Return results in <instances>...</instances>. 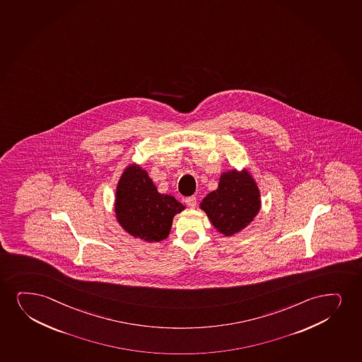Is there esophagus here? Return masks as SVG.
Segmentation results:
<instances>
[{"label":"esophagus","mask_w":362,"mask_h":362,"mask_svg":"<svg viewBox=\"0 0 362 362\" xmlns=\"http://www.w3.org/2000/svg\"><path fill=\"white\" fill-rule=\"evenodd\" d=\"M185 204H187V207H190V209H195V207H197V197H187V199H185Z\"/></svg>","instance_id":"1"}]
</instances>
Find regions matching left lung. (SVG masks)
<instances>
[{"label":"left lung","mask_w":362,"mask_h":362,"mask_svg":"<svg viewBox=\"0 0 362 362\" xmlns=\"http://www.w3.org/2000/svg\"><path fill=\"white\" fill-rule=\"evenodd\" d=\"M259 187L247 170H228L221 175L218 187L200 204L211 223L224 237L239 233L254 221L261 209Z\"/></svg>","instance_id":"obj_1"}]
</instances>
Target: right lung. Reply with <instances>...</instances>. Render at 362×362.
Returning a JSON list of instances; mask_svg holds the SVG:
<instances>
[{
  "instance_id": "obj_1",
  "label": "right lung",
  "mask_w": 362,
  "mask_h": 362,
  "mask_svg": "<svg viewBox=\"0 0 362 362\" xmlns=\"http://www.w3.org/2000/svg\"><path fill=\"white\" fill-rule=\"evenodd\" d=\"M185 206L157 192L148 172L128 165L117 184L115 211L118 223L132 237L153 243L168 237L175 214Z\"/></svg>"
}]
</instances>
